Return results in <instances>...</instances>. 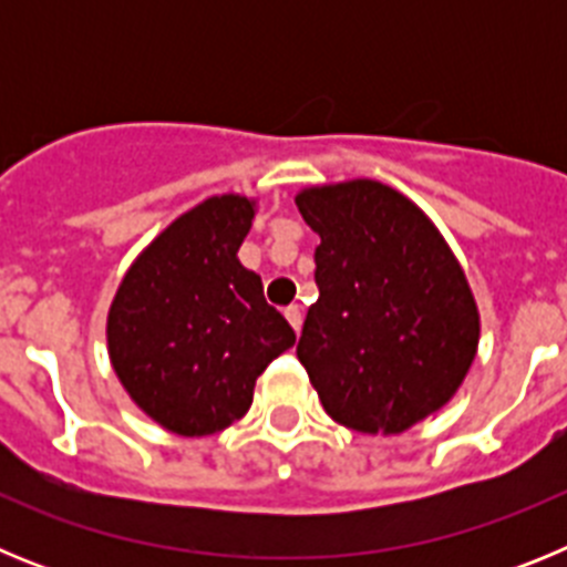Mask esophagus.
Here are the masks:
<instances>
[{
  "mask_svg": "<svg viewBox=\"0 0 567 567\" xmlns=\"http://www.w3.org/2000/svg\"><path fill=\"white\" fill-rule=\"evenodd\" d=\"M284 315H287V320L292 323L295 332H300V327H303V309H300L298 303H292V307L284 309Z\"/></svg>",
  "mask_w": 567,
  "mask_h": 567,
  "instance_id": "obj_1",
  "label": "esophagus"
}]
</instances>
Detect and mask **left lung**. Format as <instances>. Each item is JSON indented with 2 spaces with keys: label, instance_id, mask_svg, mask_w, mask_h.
<instances>
[{
  "label": "left lung",
  "instance_id": "1",
  "mask_svg": "<svg viewBox=\"0 0 567 567\" xmlns=\"http://www.w3.org/2000/svg\"><path fill=\"white\" fill-rule=\"evenodd\" d=\"M320 235L318 300L298 340L320 403L363 434H400L443 409L480 343L460 260L429 215L372 178L295 198Z\"/></svg>",
  "mask_w": 567,
  "mask_h": 567
}]
</instances>
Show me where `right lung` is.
Wrapping results in <instances>:
<instances>
[{"label": "right lung", "instance_id": "right-lung-1", "mask_svg": "<svg viewBox=\"0 0 567 567\" xmlns=\"http://www.w3.org/2000/svg\"><path fill=\"white\" fill-rule=\"evenodd\" d=\"M252 218L244 195H213L133 260L110 303L115 374L147 417L182 437L244 417L258 374L295 343L260 275L238 260Z\"/></svg>", "mask_w": 567, "mask_h": 567}]
</instances>
